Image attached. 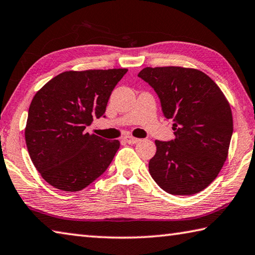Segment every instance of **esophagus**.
<instances>
[{
  "label": "esophagus",
  "mask_w": 255,
  "mask_h": 255,
  "mask_svg": "<svg viewBox=\"0 0 255 255\" xmlns=\"http://www.w3.org/2000/svg\"><path fill=\"white\" fill-rule=\"evenodd\" d=\"M123 139L126 141L127 144H137L138 141H139V139H138V138H135V137H132V136H125Z\"/></svg>",
  "instance_id": "34e87169"
}]
</instances>
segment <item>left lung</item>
I'll use <instances>...</instances> for the list:
<instances>
[{
  "mask_svg": "<svg viewBox=\"0 0 255 255\" xmlns=\"http://www.w3.org/2000/svg\"><path fill=\"white\" fill-rule=\"evenodd\" d=\"M138 76L159 98L164 117L173 120L175 138L155 140L149 173L164 191L191 196L217 178L233 133L230 103L208 75L179 66L146 67Z\"/></svg>",
  "mask_w": 255,
  "mask_h": 255,
  "instance_id": "left-lung-1",
  "label": "left lung"
}]
</instances>
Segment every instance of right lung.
<instances>
[{
  "label": "right lung",
  "mask_w": 255,
  "mask_h": 255,
  "mask_svg": "<svg viewBox=\"0 0 255 255\" xmlns=\"http://www.w3.org/2000/svg\"><path fill=\"white\" fill-rule=\"evenodd\" d=\"M127 71L64 72L36 93L29 107L24 137L30 158L46 182L75 192L108 169L119 149V140L90 135L85 128L94 117L105 115L111 92Z\"/></svg>",
  "instance_id": "right-lung-1"
}]
</instances>
